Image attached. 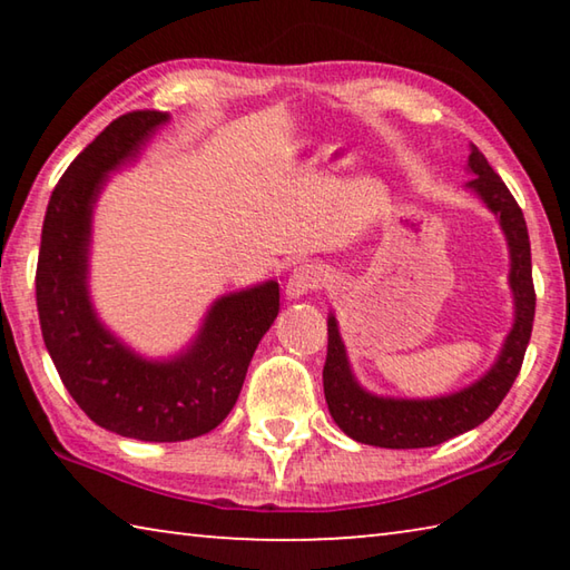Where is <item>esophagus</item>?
I'll list each match as a JSON object with an SVG mask.
<instances>
[{
    "label": "esophagus",
    "mask_w": 570,
    "mask_h": 570,
    "mask_svg": "<svg viewBox=\"0 0 570 570\" xmlns=\"http://www.w3.org/2000/svg\"><path fill=\"white\" fill-rule=\"evenodd\" d=\"M326 284V272L322 266L316 264H304L294 268V274L288 276L286 282V296L288 298H298L308 292H316V288H322Z\"/></svg>",
    "instance_id": "34e87169"
}]
</instances>
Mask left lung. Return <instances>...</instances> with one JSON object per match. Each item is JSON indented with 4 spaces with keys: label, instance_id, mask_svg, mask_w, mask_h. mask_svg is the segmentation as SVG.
I'll return each mask as SVG.
<instances>
[{
    "label": "left lung",
    "instance_id": "left-lung-1",
    "mask_svg": "<svg viewBox=\"0 0 570 570\" xmlns=\"http://www.w3.org/2000/svg\"><path fill=\"white\" fill-rule=\"evenodd\" d=\"M468 168L475 178L468 188L475 190L493 214L500 218V228L510 248V288L515 298V322L500 350L498 362L490 366L485 377L448 397L435 400H392L377 397L360 387L354 380L344 342L334 316H330V346L324 364V397L330 414L340 424L344 435L356 442L390 450L432 448L455 435H462L480 422H485L498 410L505 394L513 387L523 356L533 332L535 288L533 266H530V240L523 210L515 204L503 178L490 168L485 156L472 146Z\"/></svg>",
    "mask_w": 570,
    "mask_h": 570
}]
</instances>
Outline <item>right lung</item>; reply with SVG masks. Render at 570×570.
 I'll use <instances>...</instances> for the list:
<instances>
[{"label": "right lung", "mask_w": 570, "mask_h": 570, "mask_svg": "<svg viewBox=\"0 0 570 570\" xmlns=\"http://www.w3.org/2000/svg\"><path fill=\"white\" fill-rule=\"evenodd\" d=\"M168 112L112 120L57 183L37 258V312L45 346L80 410L100 428L146 442L206 435L234 410L258 342L278 314V284L214 302L186 352L148 362L105 330L88 294L92 208L108 173L138 156Z\"/></svg>", "instance_id": "add662e5"}]
</instances>
